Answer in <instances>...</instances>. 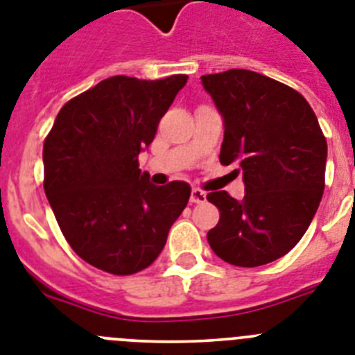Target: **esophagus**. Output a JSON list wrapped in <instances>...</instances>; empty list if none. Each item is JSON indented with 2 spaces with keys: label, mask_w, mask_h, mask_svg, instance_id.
I'll list each match as a JSON object with an SVG mask.
<instances>
[{
  "label": "esophagus",
  "mask_w": 355,
  "mask_h": 355,
  "mask_svg": "<svg viewBox=\"0 0 355 355\" xmlns=\"http://www.w3.org/2000/svg\"><path fill=\"white\" fill-rule=\"evenodd\" d=\"M207 202V193L202 189H193L191 191V203H203Z\"/></svg>",
  "instance_id": "1"
}]
</instances>
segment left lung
<instances>
[{"instance_id": "8db88e82", "label": "left lung", "mask_w": 355, "mask_h": 355, "mask_svg": "<svg viewBox=\"0 0 355 355\" xmlns=\"http://www.w3.org/2000/svg\"><path fill=\"white\" fill-rule=\"evenodd\" d=\"M223 118L220 162H236L245 196L209 193L220 221L207 232L214 254L255 268L288 254L309 229L325 187L327 141L300 92L248 69L202 76Z\"/></svg>"}]
</instances>
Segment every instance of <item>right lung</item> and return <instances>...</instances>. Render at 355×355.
Wrapping results in <instances>:
<instances>
[{
    "instance_id": "right-lung-1",
    "label": "right lung",
    "mask_w": 355,
    "mask_h": 355,
    "mask_svg": "<svg viewBox=\"0 0 355 355\" xmlns=\"http://www.w3.org/2000/svg\"><path fill=\"white\" fill-rule=\"evenodd\" d=\"M187 82L110 76L64 105L42 150L44 191L71 248L98 270L132 275L159 257L191 196L155 186L137 157Z\"/></svg>"
}]
</instances>
